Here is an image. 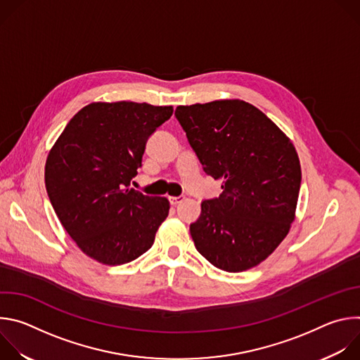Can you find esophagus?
I'll return each mask as SVG.
<instances>
[{
  "label": "esophagus",
  "mask_w": 360,
  "mask_h": 360,
  "mask_svg": "<svg viewBox=\"0 0 360 360\" xmlns=\"http://www.w3.org/2000/svg\"><path fill=\"white\" fill-rule=\"evenodd\" d=\"M168 199H169L171 205H174V207H175V205H178L179 202H182V200H184V196H169Z\"/></svg>",
  "instance_id": "1"
}]
</instances>
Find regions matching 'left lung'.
I'll list each match as a JSON object with an SVG mask.
<instances>
[{
	"label": "left lung",
	"mask_w": 360,
	"mask_h": 360,
	"mask_svg": "<svg viewBox=\"0 0 360 360\" xmlns=\"http://www.w3.org/2000/svg\"><path fill=\"white\" fill-rule=\"evenodd\" d=\"M175 117L203 171L224 184L191 224L195 248L226 272L259 265L295 221L302 171L292 141L240 99L179 105Z\"/></svg>",
	"instance_id": "left-lung-1"
}]
</instances>
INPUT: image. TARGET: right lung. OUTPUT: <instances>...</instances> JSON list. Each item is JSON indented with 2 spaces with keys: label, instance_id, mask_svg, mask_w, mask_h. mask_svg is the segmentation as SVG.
Here are the masks:
<instances>
[{
  "label": "right lung",
  "instance_id": "right-lung-1",
  "mask_svg": "<svg viewBox=\"0 0 360 360\" xmlns=\"http://www.w3.org/2000/svg\"><path fill=\"white\" fill-rule=\"evenodd\" d=\"M174 108L131 101L92 102L78 111L51 148L45 188L78 248L104 265L145 253L169 212V200L129 188L148 138Z\"/></svg>",
  "mask_w": 360,
  "mask_h": 360
}]
</instances>
